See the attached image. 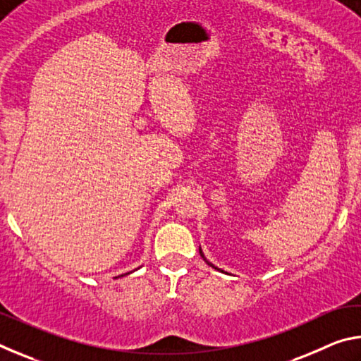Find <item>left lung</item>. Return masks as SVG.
<instances>
[{
    "label": "left lung",
    "mask_w": 361,
    "mask_h": 361,
    "mask_svg": "<svg viewBox=\"0 0 361 361\" xmlns=\"http://www.w3.org/2000/svg\"><path fill=\"white\" fill-rule=\"evenodd\" d=\"M199 252H200V256H202V258H204V255H202V250H199ZM204 259H205V258H204ZM205 262H207V264H209V266H212V267H215V266H213V264H212V262H209V261H207V259H205ZM215 269H216V267H215Z\"/></svg>",
    "instance_id": "1"
}]
</instances>
